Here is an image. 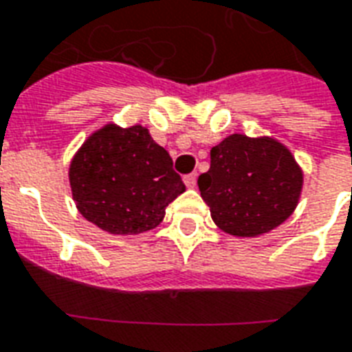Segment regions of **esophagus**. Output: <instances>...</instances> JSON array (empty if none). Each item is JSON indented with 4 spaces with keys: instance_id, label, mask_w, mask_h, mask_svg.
Instances as JSON below:
<instances>
[{
    "instance_id": "1",
    "label": "esophagus",
    "mask_w": 352,
    "mask_h": 352,
    "mask_svg": "<svg viewBox=\"0 0 352 352\" xmlns=\"http://www.w3.org/2000/svg\"><path fill=\"white\" fill-rule=\"evenodd\" d=\"M196 181H197L196 173H190V175L184 177V184H186L188 188H194V186H196Z\"/></svg>"
}]
</instances>
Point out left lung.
<instances>
[{"instance_id": "1", "label": "left lung", "mask_w": 352, "mask_h": 352, "mask_svg": "<svg viewBox=\"0 0 352 352\" xmlns=\"http://www.w3.org/2000/svg\"><path fill=\"white\" fill-rule=\"evenodd\" d=\"M300 166L274 138L231 134L210 149L197 179L218 228L235 236L269 233L293 214L302 192Z\"/></svg>"}]
</instances>
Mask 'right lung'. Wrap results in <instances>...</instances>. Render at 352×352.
I'll use <instances>...</instances> for the list:
<instances>
[{"instance_id":"1","label":"right lung","mask_w":352,"mask_h":352,"mask_svg":"<svg viewBox=\"0 0 352 352\" xmlns=\"http://www.w3.org/2000/svg\"><path fill=\"white\" fill-rule=\"evenodd\" d=\"M69 183L80 214L111 235L155 229L186 190L168 151L142 124L95 130L70 160Z\"/></svg>"}]
</instances>
